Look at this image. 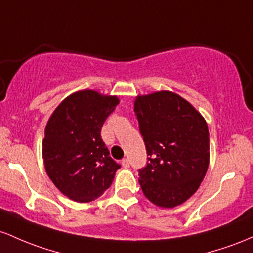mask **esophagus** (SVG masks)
<instances>
[{
  "instance_id": "34e87169",
  "label": "esophagus",
  "mask_w": 253,
  "mask_h": 253,
  "mask_svg": "<svg viewBox=\"0 0 253 253\" xmlns=\"http://www.w3.org/2000/svg\"><path fill=\"white\" fill-rule=\"evenodd\" d=\"M121 164H122V166L124 167V169H127V167L130 166V164H129V160H127V159H123V160L121 161Z\"/></svg>"
}]
</instances>
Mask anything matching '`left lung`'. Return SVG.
Instances as JSON below:
<instances>
[{
  "label": "left lung",
  "instance_id": "8db88e82",
  "mask_svg": "<svg viewBox=\"0 0 253 253\" xmlns=\"http://www.w3.org/2000/svg\"><path fill=\"white\" fill-rule=\"evenodd\" d=\"M134 111L147 150V165L138 169L142 191L159 207L179 206L197 191L208 169L207 122L169 90L138 95Z\"/></svg>",
  "mask_w": 253,
  "mask_h": 253
}]
</instances>
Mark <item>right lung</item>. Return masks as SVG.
<instances>
[{"label": "right lung", "instance_id": "add662e5", "mask_svg": "<svg viewBox=\"0 0 253 253\" xmlns=\"http://www.w3.org/2000/svg\"><path fill=\"white\" fill-rule=\"evenodd\" d=\"M119 103L117 96L84 89L65 98L45 127V171L62 194L90 202L110 188L121 165L110 157L101 126Z\"/></svg>", "mask_w": 253, "mask_h": 253}]
</instances>
